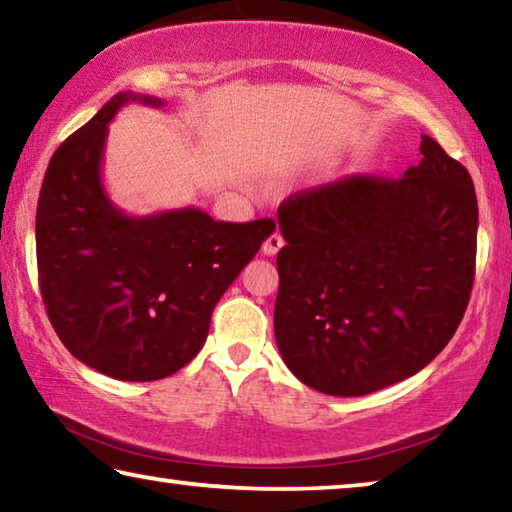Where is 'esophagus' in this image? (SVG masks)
<instances>
[{"label":"esophagus","mask_w":512,"mask_h":512,"mask_svg":"<svg viewBox=\"0 0 512 512\" xmlns=\"http://www.w3.org/2000/svg\"><path fill=\"white\" fill-rule=\"evenodd\" d=\"M282 246H284L282 235H280V232H273V235L264 241L262 253H264L266 257H273V255H277V250H280Z\"/></svg>","instance_id":"obj_1"}]
</instances>
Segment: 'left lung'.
I'll return each instance as SVG.
<instances>
[{"label": "left lung", "mask_w": 512, "mask_h": 512, "mask_svg": "<svg viewBox=\"0 0 512 512\" xmlns=\"http://www.w3.org/2000/svg\"><path fill=\"white\" fill-rule=\"evenodd\" d=\"M402 178L350 176L277 210L275 341L314 391L359 397L420 372L470 302L479 207L470 173L422 135Z\"/></svg>", "instance_id": "8db88e82"}]
</instances>
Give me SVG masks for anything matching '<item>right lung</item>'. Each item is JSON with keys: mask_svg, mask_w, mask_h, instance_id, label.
Here are the masks:
<instances>
[{"mask_svg": "<svg viewBox=\"0 0 512 512\" xmlns=\"http://www.w3.org/2000/svg\"><path fill=\"white\" fill-rule=\"evenodd\" d=\"M119 92L58 146L36 212L38 280L58 339L85 366L121 381H155L187 366L225 289L275 223L214 221L198 207L131 216L110 201L101 167Z\"/></svg>", "mask_w": 512, "mask_h": 512, "instance_id": "1", "label": "right lung"}]
</instances>
